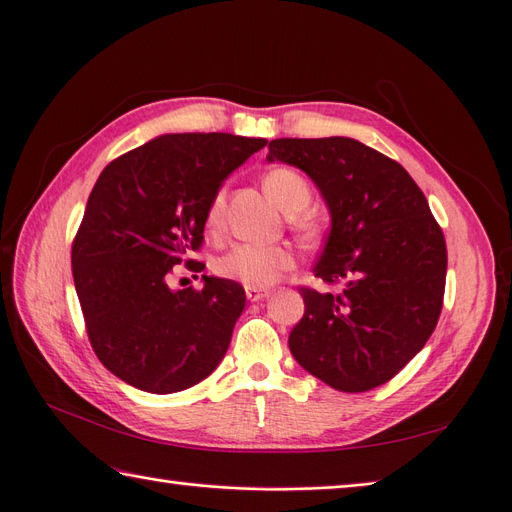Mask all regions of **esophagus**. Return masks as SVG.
<instances>
[{"label": "esophagus", "instance_id": "34e87169", "mask_svg": "<svg viewBox=\"0 0 512 512\" xmlns=\"http://www.w3.org/2000/svg\"><path fill=\"white\" fill-rule=\"evenodd\" d=\"M245 297H247V301L256 303V301L267 299L269 292H267V290H260V288H245Z\"/></svg>", "mask_w": 512, "mask_h": 512}]
</instances>
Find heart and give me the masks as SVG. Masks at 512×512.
<instances>
[{
    "label": "heart",
    "mask_w": 512,
    "mask_h": 512,
    "mask_svg": "<svg viewBox=\"0 0 512 512\" xmlns=\"http://www.w3.org/2000/svg\"><path fill=\"white\" fill-rule=\"evenodd\" d=\"M265 192L284 213L292 215L290 226L301 237L312 239L316 235V222L307 218L305 211L312 203V185L294 168L277 166L262 179ZM224 192H215L207 207V228L220 230L224 220ZM294 267V254L288 245H254L239 243L215 262V273L224 280L243 284L245 288H267L273 286L284 273Z\"/></svg>",
    "instance_id": "heart-1"
}]
</instances>
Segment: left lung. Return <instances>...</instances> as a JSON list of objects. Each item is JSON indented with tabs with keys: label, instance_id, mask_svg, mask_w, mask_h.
<instances>
[{
	"label": "left lung",
	"instance_id": "obj_1",
	"mask_svg": "<svg viewBox=\"0 0 512 512\" xmlns=\"http://www.w3.org/2000/svg\"><path fill=\"white\" fill-rule=\"evenodd\" d=\"M269 162L312 177L331 211L314 269L339 294L301 286L305 314L288 346L335 391L363 393L395 378L436 329L446 241L427 198L399 162L354 138H275Z\"/></svg>",
	"mask_w": 512,
	"mask_h": 512
}]
</instances>
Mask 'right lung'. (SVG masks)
<instances>
[{
  "mask_svg": "<svg viewBox=\"0 0 512 512\" xmlns=\"http://www.w3.org/2000/svg\"><path fill=\"white\" fill-rule=\"evenodd\" d=\"M267 145L224 132L164 134L108 164L72 241V275L89 344L136 389L168 395L205 380L228 350L245 290L203 275L200 290L168 286L203 245L222 181Z\"/></svg>",
  "mask_w": 512,
  "mask_h": 512,
  "instance_id": "right-lung-1",
  "label": "right lung"
}]
</instances>
